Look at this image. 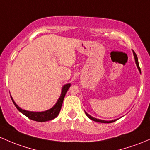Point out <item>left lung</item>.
I'll use <instances>...</instances> for the list:
<instances>
[{"mask_svg":"<svg viewBox=\"0 0 150 150\" xmlns=\"http://www.w3.org/2000/svg\"><path fill=\"white\" fill-rule=\"evenodd\" d=\"M133 54H134V59H135V62H136V64H137V67L138 69H139V71L140 72H141V71H140V67H139V62H138V59H137V56L136 54H135L134 51H133ZM85 114H86V115L87 116L88 118L90 119V120H93V121H95V122H101V123H112V122H115L116 120H112V121H105V120H99V119H96V118H94V117H91V115H89V114L86 113V112H85Z\"/></svg>","mask_w":150,"mask_h":150,"instance_id":"8db88e82","label":"left lung"}]
</instances>
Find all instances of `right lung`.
I'll return each instance as SVG.
<instances>
[{
    "label": "right lung",
    "instance_id": "add662e5",
    "mask_svg": "<svg viewBox=\"0 0 150 150\" xmlns=\"http://www.w3.org/2000/svg\"><path fill=\"white\" fill-rule=\"evenodd\" d=\"M70 86V83H67V84L64 85L62 87V94H61L60 97L58 99L57 102L56 103L55 105H54L52 108L49 109V110L44 111V112H29V111L24 110V109H22L21 108L19 107L16 104V102L13 101V99L12 96H11V97L13 102L14 105H15L16 107L17 108L18 110L20 112H21V113L24 114L25 116H26V117H28V118H29L30 120L36 121V122H46V121L54 120V119H55L56 117L59 115L61 109H62V106L63 104V101H64V96H65V95L67 94V91H68Z\"/></svg>",
    "mask_w": 150,
    "mask_h": 150
}]
</instances>
